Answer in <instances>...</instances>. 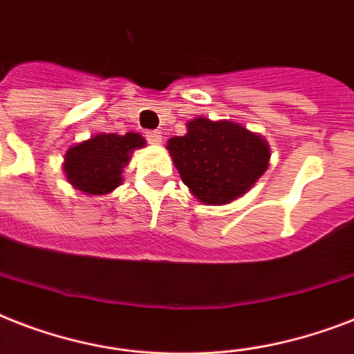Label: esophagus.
<instances>
[{"label": "esophagus", "mask_w": 354, "mask_h": 354, "mask_svg": "<svg viewBox=\"0 0 354 354\" xmlns=\"http://www.w3.org/2000/svg\"><path fill=\"white\" fill-rule=\"evenodd\" d=\"M147 141H149L150 145H160L161 133L160 132H147Z\"/></svg>", "instance_id": "esophagus-1"}]
</instances>
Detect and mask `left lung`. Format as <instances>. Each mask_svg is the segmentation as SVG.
Masks as SVG:
<instances>
[{
    "label": "left lung",
    "mask_w": 354,
    "mask_h": 354,
    "mask_svg": "<svg viewBox=\"0 0 354 354\" xmlns=\"http://www.w3.org/2000/svg\"><path fill=\"white\" fill-rule=\"evenodd\" d=\"M182 182L205 205L241 198L270 165V145L235 121L194 118L187 133L167 141Z\"/></svg>",
    "instance_id": "1"
}]
</instances>
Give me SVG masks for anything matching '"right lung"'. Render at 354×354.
<instances>
[{
	"instance_id": "right-lung-1",
	"label": "right lung",
	"mask_w": 354,
	"mask_h": 354,
	"mask_svg": "<svg viewBox=\"0 0 354 354\" xmlns=\"http://www.w3.org/2000/svg\"><path fill=\"white\" fill-rule=\"evenodd\" d=\"M136 132L95 133L69 147L64 156V174L77 191L90 196L110 194L122 183V169L130 163L133 150L145 147Z\"/></svg>"
}]
</instances>
